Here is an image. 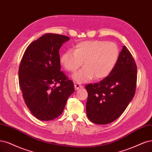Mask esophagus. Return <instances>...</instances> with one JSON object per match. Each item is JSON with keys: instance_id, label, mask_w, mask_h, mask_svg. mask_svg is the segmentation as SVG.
<instances>
[{"instance_id": "1", "label": "esophagus", "mask_w": 152, "mask_h": 152, "mask_svg": "<svg viewBox=\"0 0 152 152\" xmlns=\"http://www.w3.org/2000/svg\"><path fill=\"white\" fill-rule=\"evenodd\" d=\"M74 86H75V90H78V89H79V88H82V87H83V86H82V85H80V83H75Z\"/></svg>"}]
</instances>
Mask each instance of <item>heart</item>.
Masks as SVG:
<instances>
[{"mask_svg":"<svg viewBox=\"0 0 152 152\" xmlns=\"http://www.w3.org/2000/svg\"><path fill=\"white\" fill-rule=\"evenodd\" d=\"M116 43L106 41H87L78 43L74 51L68 50L60 57V64L69 72H75L82 65V70L73 77L79 83L94 78L100 80L106 77L114 69L119 57Z\"/></svg>","mask_w":152,"mask_h":152,"instance_id":"obj_1","label":"heart"}]
</instances>
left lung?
I'll return each instance as SVG.
<instances>
[{"mask_svg": "<svg viewBox=\"0 0 152 152\" xmlns=\"http://www.w3.org/2000/svg\"><path fill=\"white\" fill-rule=\"evenodd\" d=\"M137 81V64L123 46L111 74L99 82L86 86L88 119L97 124H107L118 119L134 97Z\"/></svg>", "mask_w": 152, "mask_h": 152, "instance_id": "8db88e82", "label": "left lung"}]
</instances>
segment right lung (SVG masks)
I'll list each match as a JSON object with an SVG mask.
<instances>
[{
	"label": "right lung",
	"mask_w": 152,
	"mask_h": 152,
	"mask_svg": "<svg viewBox=\"0 0 152 152\" xmlns=\"http://www.w3.org/2000/svg\"><path fill=\"white\" fill-rule=\"evenodd\" d=\"M66 36L48 33L26 48L19 68L24 101L34 116L51 121L61 114L74 92V83L60 70L59 50Z\"/></svg>",
	"instance_id": "add662e5"
}]
</instances>
